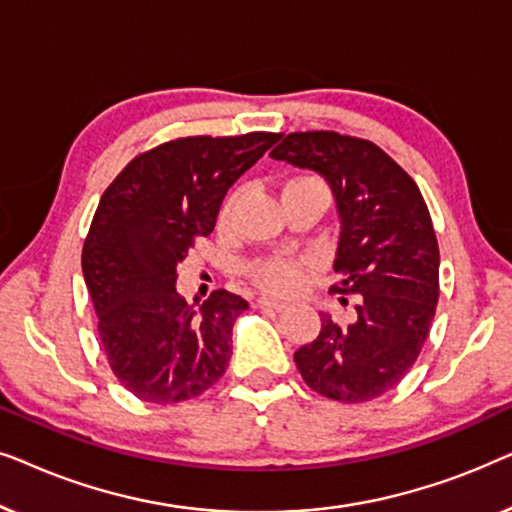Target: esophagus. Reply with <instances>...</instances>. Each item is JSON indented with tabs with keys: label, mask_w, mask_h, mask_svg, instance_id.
I'll use <instances>...</instances> for the list:
<instances>
[{
	"label": "esophagus",
	"mask_w": 512,
	"mask_h": 512,
	"mask_svg": "<svg viewBox=\"0 0 512 512\" xmlns=\"http://www.w3.org/2000/svg\"><path fill=\"white\" fill-rule=\"evenodd\" d=\"M256 305L263 307V310H275V312L286 310V303H282V300H275V298H258Z\"/></svg>",
	"instance_id": "obj_1"
}]
</instances>
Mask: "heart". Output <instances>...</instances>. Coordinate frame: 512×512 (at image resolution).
Wrapping results in <instances>:
<instances>
[{
	"label": "heart",
	"instance_id": "obj_1",
	"mask_svg": "<svg viewBox=\"0 0 512 512\" xmlns=\"http://www.w3.org/2000/svg\"><path fill=\"white\" fill-rule=\"evenodd\" d=\"M293 184H321V181L312 177H298L291 179L286 186ZM233 202H228L226 212ZM251 279L256 286H261L268 293H279V296H289V293L298 291L305 282V265L300 261H289V258H270V261H261L251 268Z\"/></svg>",
	"mask_w": 512,
	"mask_h": 512
}]
</instances>
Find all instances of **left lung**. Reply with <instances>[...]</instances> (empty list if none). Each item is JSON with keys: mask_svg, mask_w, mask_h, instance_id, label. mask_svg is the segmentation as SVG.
Instances as JSON below:
<instances>
[{"mask_svg": "<svg viewBox=\"0 0 512 512\" xmlns=\"http://www.w3.org/2000/svg\"><path fill=\"white\" fill-rule=\"evenodd\" d=\"M275 160L321 174L340 216L333 270L340 303L356 319L340 326L321 312L317 340L293 361L305 384L342 403L394 389L422 352L438 305V240L429 207L408 172L368 139L333 130L291 132Z\"/></svg>", "mask_w": 512, "mask_h": 512, "instance_id": "left-lung-1", "label": "left lung"}]
</instances>
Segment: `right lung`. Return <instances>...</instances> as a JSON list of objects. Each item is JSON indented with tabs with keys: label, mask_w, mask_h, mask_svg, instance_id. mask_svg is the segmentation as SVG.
<instances>
[{
	"label": "right lung",
	"mask_w": 512,
	"mask_h": 512,
	"mask_svg": "<svg viewBox=\"0 0 512 512\" xmlns=\"http://www.w3.org/2000/svg\"><path fill=\"white\" fill-rule=\"evenodd\" d=\"M277 139H172L132 158L100 198L83 277L109 366L142 401H188L226 373L233 324L249 303L216 289L195 310L177 293V265L214 230L228 188Z\"/></svg>",
	"instance_id": "right-lung-1"
}]
</instances>
